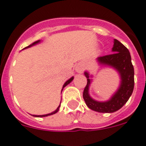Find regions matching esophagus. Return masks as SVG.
<instances>
[{"mask_svg": "<svg viewBox=\"0 0 146 146\" xmlns=\"http://www.w3.org/2000/svg\"><path fill=\"white\" fill-rule=\"evenodd\" d=\"M83 70H84V66L82 65H78L75 68V71L77 72H79V73H81L83 72Z\"/></svg>", "mask_w": 146, "mask_h": 146, "instance_id": "1", "label": "esophagus"}]
</instances>
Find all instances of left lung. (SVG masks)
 Here are the masks:
<instances>
[{"instance_id":"1","label":"left lung","mask_w":146,"mask_h":146,"mask_svg":"<svg viewBox=\"0 0 146 146\" xmlns=\"http://www.w3.org/2000/svg\"><path fill=\"white\" fill-rule=\"evenodd\" d=\"M111 51L113 53L100 56L96 59L100 65L112 68L117 71L120 76L119 87L109 100L100 102L90 96L89 89L93 75H90L87 71L84 72L85 77L87 78V84L83 93V97L88 108L98 112L112 113L119 110L126 104L133 91L134 68L128 49L121 42L115 39Z\"/></svg>"}]
</instances>
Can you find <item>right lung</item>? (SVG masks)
Segmentation results:
<instances>
[{
    "label": "right lung",
    "instance_id": "1",
    "mask_svg": "<svg viewBox=\"0 0 146 146\" xmlns=\"http://www.w3.org/2000/svg\"><path fill=\"white\" fill-rule=\"evenodd\" d=\"M40 42V40H37V41L34 42L33 44H31V45H29V46H27V47H25V48H24V49H26V48H29V47H31V46H34V45H35V44H39ZM73 79H74V77H72L71 78L68 79V80L67 81H66V82L65 83V84H63V87H62V90H63L64 87H66V86H67V85L68 84H70V83L72 82V80H73ZM60 104H61V102H60ZM59 107H60V105H59V106H58V108H57L56 109V110L54 111H53V112H51V113H49V114H46V115H32V116H34V117H46V116H48V115H54V114H56V112H58V111H59Z\"/></svg>",
    "mask_w": 146,
    "mask_h": 146
}]
</instances>
